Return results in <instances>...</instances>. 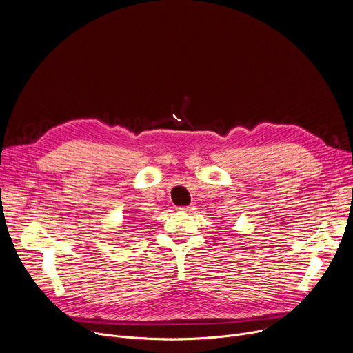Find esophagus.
<instances>
[{
	"label": "esophagus",
	"instance_id": "1",
	"mask_svg": "<svg viewBox=\"0 0 353 353\" xmlns=\"http://www.w3.org/2000/svg\"><path fill=\"white\" fill-rule=\"evenodd\" d=\"M180 212H193L194 210V206L190 205V206H183V208H179Z\"/></svg>",
	"mask_w": 353,
	"mask_h": 353
}]
</instances>
